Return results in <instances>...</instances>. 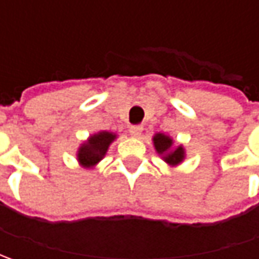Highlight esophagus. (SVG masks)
Returning <instances> with one entry per match:
<instances>
[{
  "label": "esophagus",
  "instance_id": "1",
  "mask_svg": "<svg viewBox=\"0 0 259 259\" xmlns=\"http://www.w3.org/2000/svg\"><path fill=\"white\" fill-rule=\"evenodd\" d=\"M143 133V125H133L130 126V135L131 137H140Z\"/></svg>",
  "mask_w": 259,
  "mask_h": 259
}]
</instances>
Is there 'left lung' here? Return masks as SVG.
I'll use <instances>...</instances> for the list:
<instances>
[{
    "instance_id": "obj_1",
    "label": "left lung",
    "mask_w": 259,
    "mask_h": 259,
    "mask_svg": "<svg viewBox=\"0 0 259 259\" xmlns=\"http://www.w3.org/2000/svg\"><path fill=\"white\" fill-rule=\"evenodd\" d=\"M153 144L155 153L168 167H177L186 160V148L183 144H176L170 135L155 133L153 135Z\"/></svg>"
}]
</instances>
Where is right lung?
<instances>
[{"label": "right lung", "instance_id": "add662e5", "mask_svg": "<svg viewBox=\"0 0 259 259\" xmlns=\"http://www.w3.org/2000/svg\"><path fill=\"white\" fill-rule=\"evenodd\" d=\"M118 138L116 133L112 131H98L91 134L82 144L77 147L76 160L82 168L92 170L99 164L108 153L111 144Z\"/></svg>", "mask_w": 259, "mask_h": 259}]
</instances>
